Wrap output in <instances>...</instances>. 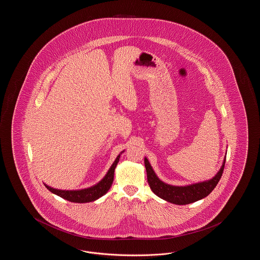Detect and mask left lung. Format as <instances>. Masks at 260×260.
Instances as JSON below:
<instances>
[{
    "label": "left lung",
    "instance_id": "8db88e82",
    "mask_svg": "<svg viewBox=\"0 0 260 260\" xmlns=\"http://www.w3.org/2000/svg\"><path fill=\"white\" fill-rule=\"evenodd\" d=\"M226 159V158H225ZM225 159L219 172L210 180L187 186H173L161 181L154 173L147 158L144 159V165L147 173V181L151 190L158 197L175 205H188L209 196L210 192L217 185L222 176L225 166Z\"/></svg>",
    "mask_w": 260,
    "mask_h": 260
}]
</instances>
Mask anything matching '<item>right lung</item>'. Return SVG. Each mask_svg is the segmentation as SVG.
<instances>
[{
    "label": "right lung",
    "instance_id": "right-lung-1",
    "mask_svg": "<svg viewBox=\"0 0 260 260\" xmlns=\"http://www.w3.org/2000/svg\"><path fill=\"white\" fill-rule=\"evenodd\" d=\"M120 156L119 155L115 161L113 162L111 168L109 169L108 173H106V175L103 177V179L101 181H99L98 184L91 186L87 189H82V190H59V189H54L52 187H50L47 184L45 186L47 187V189H49L51 193L65 199L69 202H73V203H88V202H92L95 201L98 199L100 198L101 196H103L104 194L107 193V191L110 189L113 180H114V172L116 169V166L118 164V161L120 160Z\"/></svg>",
    "mask_w": 260,
    "mask_h": 260
}]
</instances>
